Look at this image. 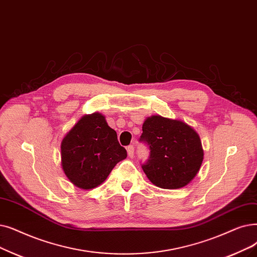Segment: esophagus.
Returning <instances> with one entry per match:
<instances>
[{
	"label": "esophagus",
	"mask_w": 257,
	"mask_h": 257,
	"mask_svg": "<svg viewBox=\"0 0 257 257\" xmlns=\"http://www.w3.org/2000/svg\"><path fill=\"white\" fill-rule=\"evenodd\" d=\"M127 152L130 158H133V155H135V147H133L132 145H130V146H128L127 148Z\"/></svg>",
	"instance_id": "34e87169"
}]
</instances>
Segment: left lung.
Listing matches in <instances>:
<instances>
[{
  "mask_svg": "<svg viewBox=\"0 0 257 257\" xmlns=\"http://www.w3.org/2000/svg\"><path fill=\"white\" fill-rule=\"evenodd\" d=\"M140 142L150 150L142 168L149 181L160 188L185 187L202 166L204 151L200 139L184 121L160 115L148 117L143 124Z\"/></svg>",
  "mask_w": 257,
  "mask_h": 257,
  "instance_id": "obj_1",
  "label": "left lung"
}]
</instances>
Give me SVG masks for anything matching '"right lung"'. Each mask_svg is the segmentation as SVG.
<instances>
[{
    "instance_id": "1",
    "label": "right lung",
    "mask_w": 257,
    "mask_h": 257,
    "mask_svg": "<svg viewBox=\"0 0 257 257\" xmlns=\"http://www.w3.org/2000/svg\"><path fill=\"white\" fill-rule=\"evenodd\" d=\"M62 167L69 181L81 189L101 185L114 166L127 158L116 132L101 113L83 116L61 145Z\"/></svg>"
}]
</instances>
